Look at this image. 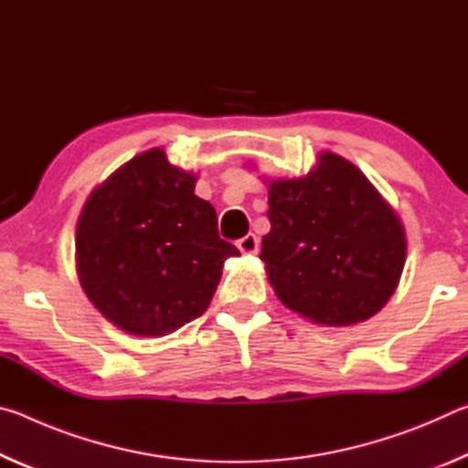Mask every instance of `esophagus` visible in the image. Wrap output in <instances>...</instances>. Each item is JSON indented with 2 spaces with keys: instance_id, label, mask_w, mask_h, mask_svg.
<instances>
[{
  "instance_id": "1",
  "label": "esophagus",
  "mask_w": 468,
  "mask_h": 468,
  "mask_svg": "<svg viewBox=\"0 0 468 468\" xmlns=\"http://www.w3.org/2000/svg\"><path fill=\"white\" fill-rule=\"evenodd\" d=\"M237 248H239L241 253H258L260 250V241L258 237L253 233H248L245 237H241L239 241H237Z\"/></svg>"
}]
</instances>
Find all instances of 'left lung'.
<instances>
[{
  "label": "left lung",
  "instance_id": "8db88e82",
  "mask_svg": "<svg viewBox=\"0 0 468 468\" xmlns=\"http://www.w3.org/2000/svg\"><path fill=\"white\" fill-rule=\"evenodd\" d=\"M266 184L271 233L260 260L282 305L335 328L382 310L399 287L407 237L361 169L324 150L307 176Z\"/></svg>",
  "mask_w": 468,
  "mask_h": 468
}]
</instances>
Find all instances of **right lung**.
<instances>
[{
  "instance_id": "obj_1",
  "label": "right lung",
  "mask_w": 468,
  "mask_h": 468,
  "mask_svg": "<svg viewBox=\"0 0 468 468\" xmlns=\"http://www.w3.org/2000/svg\"><path fill=\"white\" fill-rule=\"evenodd\" d=\"M197 177L163 148L140 153L92 189L76 225V271L86 297L123 332L165 336L208 310L225 260L217 212Z\"/></svg>"
}]
</instances>
